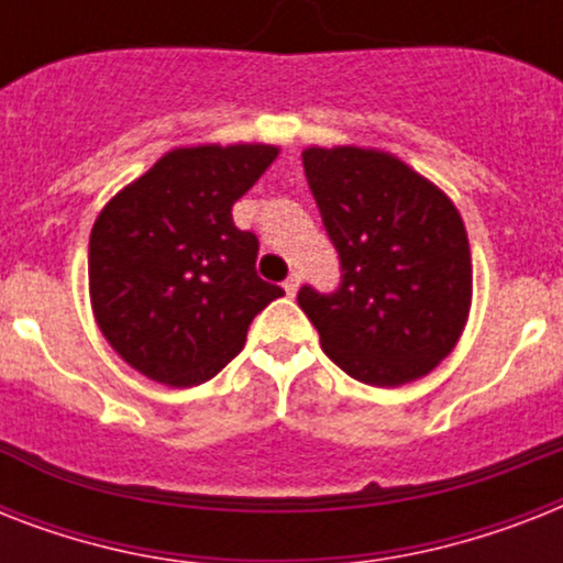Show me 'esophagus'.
<instances>
[{"label":"esophagus","mask_w":563,"mask_h":563,"mask_svg":"<svg viewBox=\"0 0 563 563\" xmlns=\"http://www.w3.org/2000/svg\"><path fill=\"white\" fill-rule=\"evenodd\" d=\"M298 286H300V274H291L289 280L283 283V289H286V295H289V298L295 295V291H298Z\"/></svg>","instance_id":"obj_1"}]
</instances>
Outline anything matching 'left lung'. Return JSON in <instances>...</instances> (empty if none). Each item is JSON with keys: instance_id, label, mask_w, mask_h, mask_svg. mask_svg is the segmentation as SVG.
Here are the masks:
<instances>
[{"instance_id": "left-lung-1", "label": "left lung", "mask_w": 563, "mask_h": 563, "mask_svg": "<svg viewBox=\"0 0 563 563\" xmlns=\"http://www.w3.org/2000/svg\"><path fill=\"white\" fill-rule=\"evenodd\" d=\"M303 172L342 263L335 291H298L321 347L360 383L420 379L453 351L471 312V245L455 203L374 148L312 145Z\"/></svg>"}]
</instances>
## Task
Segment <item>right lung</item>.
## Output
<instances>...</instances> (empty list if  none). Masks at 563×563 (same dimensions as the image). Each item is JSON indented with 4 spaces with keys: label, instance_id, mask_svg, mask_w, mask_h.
<instances>
[{
    "label": "right lung",
    "instance_id": "right-lung-1",
    "mask_svg": "<svg viewBox=\"0 0 563 563\" xmlns=\"http://www.w3.org/2000/svg\"><path fill=\"white\" fill-rule=\"evenodd\" d=\"M277 152L263 143L175 148L92 224V316L110 347L154 383L212 379L242 351L256 312L283 295L260 280V242L230 212Z\"/></svg>",
    "mask_w": 563,
    "mask_h": 563
}]
</instances>
